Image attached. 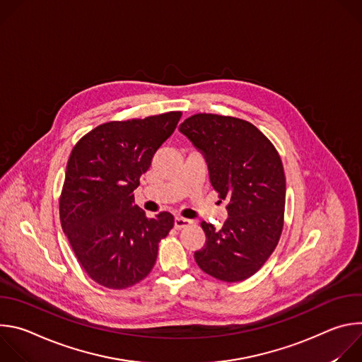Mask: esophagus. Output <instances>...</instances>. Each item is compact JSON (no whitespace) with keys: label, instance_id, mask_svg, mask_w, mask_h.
I'll use <instances>...</instances> for the list:
<instances>
[{"label":"esophagus","instance_id":"esophagus-1","mask_svg":"<svg viewBox=\"0 0 362 362\" xmlns=\"http://www.w3.org/2000/svg\"><path fill=\"white\" fill-rule=\"evenodd\" d=\"M190 223H192V221L185 219V218H182V216H176V218H175V228H176V229L186 228V226H189Z\"/></svg>","mask_w":362,"mask_h":362}]
</instances>
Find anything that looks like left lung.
<instances>
[{
  "instance_id": "obj_1",
  "label": "left lung",
  "mask_w": 362,
  "mask_h": 362,
  "mask_svg": "<svg viewBox=\"0 0 362 362\" xmlns=\"http://www.w3.org/2000/svg\"><path fill=\"white\" fill-rule=\"evenodd\" d=\"M204 154L211 183L228 199L229 218L221 229L202 222L204 246L194 261L208 275L239 282L259 271L284 229L285 173L272 141L252 123L199 113L179 127Z\"/></svg>"
}]
</instances>
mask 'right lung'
<instances>
[{"label": "right lung", "instance_id": "1", "mask_svg": "<svg viewBox=\"0 0 362 362\" xmlns=\"http://www.w3.org/2000/svg\"><path fill=\"white\" fill-rule=\"evenodd\" d=\"M182 112L109 122L73 147L60 194V222L86 274L109 289H126L156 264L159 243L173 228L169 212L147 218L133 190Z\"/></svg>", "mask_w": 362, "mask_h": 362}]
</instances>
